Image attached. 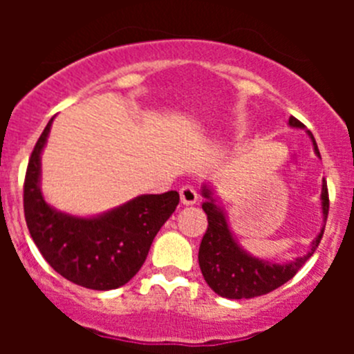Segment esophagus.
I'll return each mask as SVG.
<instances>
[{
	"label": "esophagus",
	"instance_id": "34e87169",
	"mask_svg": "<svg viewBox=\"0 0 354 354\" xmlns=\"http://www.w3.org/2000/svg\"><path fill=\"white\" fill-rule=\"evenodd\" d=\"M180 198H181V203H183V205H194V203L197 202L198 194L195 192L194 187L187 185V187H183L180 190Z\"/></svg>",
	"mask_w": 354,
	"mask_h": 354
}]
</instances>
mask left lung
Here are the masks:
<instances>
[{"label":"left lung","mask_w":354,"mask_h":354,"mask_svg":"<svg viewBox=\"0 0 354 354\" xmlns=\"http://www.w3.org/2000/svg\"><path fill=\"white\" fill-rule=\"evenodd\" d=\"M288 124L291 128H299V130L305 128L303 123H299L292 116L289 118ZM310 138H312L313 151L320 157L313 135H310ZM202 197L205 198V202L202 203V209L207 214L209 226H207L202 243H200L198 266L209 288L223 298H255V296L267 295V292L283 286L301 269L303 263L313 255L320 240H322L326 224L315 236V240L312 241L306 255L298 257V259L286 263H274L269 260L259 259V257H253L252 253L246 252L243 246L238 243L233 231H231L230 223H227L226 214H224L223 207L217 203L212 187L209 183L202 185ZM320 202H322V216L324 223H326L327 214H329V194H327L326 180H322Z\"/></svg>","instance_id":"obj_1"}]
</instances>
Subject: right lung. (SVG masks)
<instances>
[{
    "mask_svg": "<svg viewBox=\"0 0 354 354\" xmlns=\"http://www.w3.org/2000/svg\"><path fill=\"white\" fill-rule=\"evenodd\" d=\"M53 118L39 137L27 166L24 212L28 233L46 262L71 283L95 291L127 284L144 266L156 234L180 203L174 190L138 195L97 214L71 216L46 202L41 190V154Z\"/></svg>",
    "mask_w": 354,
    "mask_h": 354,
    "instance_id": "obj_1",
    "label": "right lung"
}]
</instances>
